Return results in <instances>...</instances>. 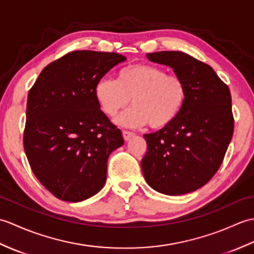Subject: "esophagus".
Wrapping results in <instances>:
<instances>
[{
  "label": "esophagus",
  "mask_w": 254,
  "mask_h": 254,
  "mask_svg": "<svg viewBox=\"0 0 254 254\" xmlns=\"http://www.w3.org/2000/svg\"><path fill=\"white\" fill-rule=\"evenodd\" d=\"M122 135H123V138L126 139V141H128V139H130L131 137L134 136V133H133V132H130V131H126V130H124V131L122 132Z\"/></svg>",
  "instance_id": "1"
}]
</instances>
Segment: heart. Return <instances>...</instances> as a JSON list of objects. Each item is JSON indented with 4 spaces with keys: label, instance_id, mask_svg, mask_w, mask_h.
Returning a JSON list of instances; mask_svg holds the SVG:
<instances>
[{
    "label": "heart",
    "instance_id": "obj_1",
    "mask_svg": "<svg viewBox=\"0 0 254 254\" xmlns=\"http://www.w3.org/2000/svg\"><path fill=\"white\" fill-rule=\"evenodd\" d=\"M95 98L107 116L115 117L131 104L117 122L137 127L149 124L155 130L170 126L187 99V84L177 74L153 64L137 63L121 68L118 78L102 77L95 85Z\"/></svg>",
    "mask_w": 254,
    "mask_h": 254
}]
</instances>
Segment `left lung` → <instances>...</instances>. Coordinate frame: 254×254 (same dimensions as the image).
<instances>
[{"instance_id": "1", "label": "left lung", "mask_w": 254, "mask_h": 254, "mask_svg": "<svg viewBox=\"0 0 254 254\" xmlns=\"http://www.w3.org/2000/svg\"><path fill=\"white\" fill-rule=\"evenodd\" d=\"M146 57L185 79L187 99L170 126L144 135V178L167 195L193 192L216 174L233 137L230 90L212 67L185 52L160 51Z\"/></svg>"}]
</instances>
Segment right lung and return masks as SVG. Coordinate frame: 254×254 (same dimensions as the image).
<instances>
[{
  "mask_svg": "<svg viewBox=\"0 0 254 254\" xmlns=\"http://www.w3.org/2000/svg\"><path fill=\"white\" fill-rule=\"evenodd\" d=\"M126 60L115 52L72 51L42 69L30 88L24 149L34 175L56 197L80 202L104 187L108 157L124 141L94 89Z\"/></svg>",
  "mask_w": 254,
  "mask_h": 254,
  "instance_id": "add662e5",
  "label": "right lung"
}]
</instances>
